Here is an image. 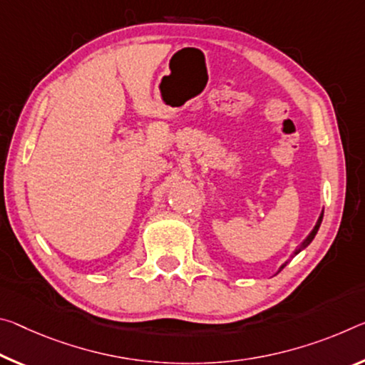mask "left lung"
<instances>
[{
  "label": "left lung",
  "mask_w": 365,
  "mask_h": 365,
  "mask_svg": "<svg viewBox=\"0 0 365 365\" xmlns=\"http://www.w3.org/2000/svg\"><path fill=\"white\" fill-rule=\"evenodd\" d=\"M322 219H323V212L320 214V217H318V221H317V224H315V227H314V230H312V232L309 234V237H307V239H305V240L302 242V244H300V247L297 248V250H296V252H294V255H292V257H296V255H297V253H299L300 250H304V248H305V247H307V245L310 244V242H312V240H314V237H315V234H317V230H318V227H320V224H322ZM286 264H287V262H286L284 264H282V266H281V268H279V271H281L282 268H284V266H286Z\"/></svg>",
  "instance_id": "obj_1"
}]
</instances>
